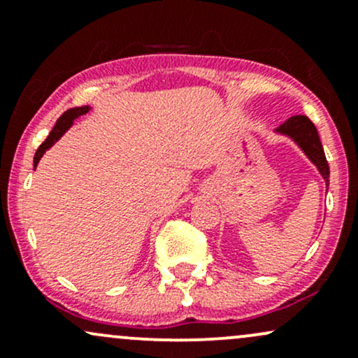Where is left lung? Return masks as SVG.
<instances>
[{
  "mask_svg": "<svg viewBox=\"0 0 358 358\" xmlns=\"http://www.w3.org/2000/svg\"><path fill=\"white\" fill-rule=\"evenodd\" d=\"M276 130L281 134H287V136L292 137L293 141L303 149V152L308 155L310 161L318 167V171H320L323 179H325L327 187H329V180H330L329 162H327L320 137H318L317 127L313 125V122L305 115H293L292 119L285 122L283 125H280Z\"/></svg>",
  "mask_w": 358,
  "mask_h": 358,
  "instance_id": "obj_1",
  "label": "left lung"
}]
</instances>
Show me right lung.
<instances>
[{"mask_svg": "<svg viewBox=\"0 0 358 358\" xmlns=\"http://www.w3.org/2000/svg\"><path fill=\"white\" fill-rule=\"evenodd\" d=\"M87 112H88V107L85 105V107L69 108V110L62 113V117L57 120V124H55V127L52 129V132H50V136L46 137V141L43 142V144L38 147V150H36V154H35V161H33V162H35V167L38 166V162H40L41 155H43L46 150H48L50 147H52L55 142H57L58 138H60L63 134H65V130L70 127L71 122L77 119V117L83 115V113H87Z\"/></svg>", "mask_w": 358, "mask_h": 358, "instance_id": "1", "label": "right lung"}]
</instances>
